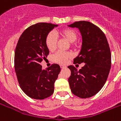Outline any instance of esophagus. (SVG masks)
I'll list each match as a JSON object with an SVG mask.
<instances>
[{
  "instance_id": "esophagus-1",
  "label": "esophagus",
  "mask_w": 121,
  "mask_h": 121,
  "mask_svg": "<svg viewBox=\"0 0 121 121\" xmlns=\"http://www.w3.org/2000/svg\"><path fill=\"white\" fill-rule=\"evenodd\" d=\"M60 67L61 68V69H64V68H66V66H65V65H61Z\"/></svg>"
}]
</instances>
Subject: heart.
Here are the masks:
<instances>
[{"label": "heart", "instance_id": "heart-1", "mask_svg": "<svg viewBox=\"0 0 121 121\" xmlns=\"http://www.w3.org/2000/svg\"><path fill=\"white\" fill-rule=\"evenodd\" d=\"M59 33L63 38L70 43L72 45H75L74 42H76L78 36L76 31L71 28H65L60 30ZM57 41V38L54 33L50 32L47 34L45 38V45L50 51H52L56 49ZM72 56V54L69 52L58 51L54 55L53 60L57 63H65L68 59L70 58Z\"/></svg>", "mask_w": 121, "mask_h": 121}]
</instances>
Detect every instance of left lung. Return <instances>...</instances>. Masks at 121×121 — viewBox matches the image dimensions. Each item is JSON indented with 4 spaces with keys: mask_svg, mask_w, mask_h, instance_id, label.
Masks as SVG:
<instances>
[{
    "mask_svg": "<svg viewBox=\"0 0 121 121\" xmlns=\"http://www.w3.org/2000/svg\"><path fill=\"white\" fill-rule=\"evenodd\" d=\"M79 30L82 38L81 51L74 63L85 65L78 70L73 65L69 78L72 94L80 98L92 97L106 83L111 68V52L106 36L94 24L79 21L68 26Z\"/></svg>",
    "mask_w": 121,
    "mask_h": 121,
    "instance_id": "8db88e82",
    "label": "left lung"
}]
</instances>
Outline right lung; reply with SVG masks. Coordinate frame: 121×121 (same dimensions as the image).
<instances>
[{
	"instance_id": "add662e5",
	"label": "right lung",
	"mask_w": 121,
	"mask_h": 121,
	"mask_svg": "<svg viewBox=\"0 0 121 121\" xmlns=\"http://www.w3.org/2000/svg\"><path fill=\"white\" fill-rule=\"evenodd\" d=\"M58 25L40 22L29 27L18 41L15 52V69L20 86L35 99H43L54 92V82L61 69L58 64L43 70L40 63L49 53L46 36Z\"/></svg>"
}]
</instances>
